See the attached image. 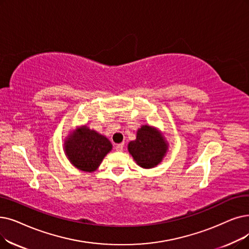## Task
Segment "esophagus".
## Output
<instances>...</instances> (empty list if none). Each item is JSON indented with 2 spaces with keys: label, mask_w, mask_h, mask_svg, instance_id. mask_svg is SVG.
<instances>
[{
  "label": "esophagus",
  "mask_w": 249,
  "mask_h": 249,
  "mask_svg": "<svg viewBox=\"0 0 249 249\" xmlns=\"http://www.w3.org/2000/svg\"><path fill=\"white\" fill-rule=\"evenodd\" d=\"M123 147H124V142H122V143H119V144H117V145H116V149H117V150H119V151L123 150Z\"/></svg>",
  "instance_id": "obj_1"
}]
</instances>
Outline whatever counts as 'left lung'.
Segmentation results:
<instances>
[{
	"mask_svg": "<svg viewBox=\"0 0 249 249\" xmlns=\"http://www.w3.org/2000/svg\"><path fill=\"white\" fill-rule=\"evenodd\" d=\"M128 150L140 167L149 169L157 166L163 159L167 144L155 128L142 126L138 129L134 142H129Z\"/></svg>",
	"mask_w": 249,
	"mask_h": 249,
	"instance_id": "1",
	"label": "left lung"
}]
</instances>
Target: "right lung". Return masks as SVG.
Returning <instances> with one entry per match:
<instances>
[{"mask_svg":"<svg viewBox=\"0 0 249 249\" xmlns=\"http://www.w3.org/2000/svg\"><path fill=\"white\" fill-rule=\"evenodd\" d=\"M111 149L109 139L86 127L77 129L65 142V150L71 163L85 172L98 168Z\"/></svg>","mask_w":249,"mask_h":249,"instance_id":"1","label":"right lung"}]
</instances>
